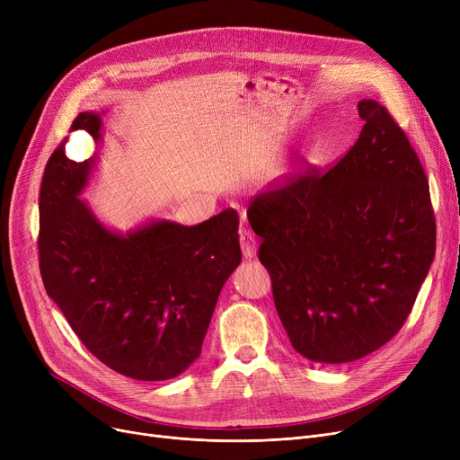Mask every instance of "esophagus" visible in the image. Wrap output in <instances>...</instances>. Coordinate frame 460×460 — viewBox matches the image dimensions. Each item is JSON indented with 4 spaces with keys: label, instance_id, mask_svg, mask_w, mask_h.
<instances>
[{
    "label": "esophagus",
    "instance_id": "34e87169",
    "mask_svg": "<svg viewBox=\"0 0 460 460\" xmlns=\"http://www.w3.org/2000/svg\"><path fill=\"white\" fill-rule=\"evenodd\" d=\"M240 248H243L244 259H253L257 253V240L250 231H240Z\"/></svg>",
    "mask_w": 460,
    "mask_h": 460
}]
</instances>
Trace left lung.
<instances>
[{
  "mask_svg": "<svg viewBox=\"0 0 460 460\" xmlns=\"http://www.w3.org/2000/svg\"><path fill=\"white\" fill-rule=\"evenodd\" d=\"M354 147L261 193L248 220L293 349L317 364L364 358L404 324L437 246L418 155L392 115L359 101Z\"/></svg>",
  "mask_w": 460,
  "mask_h": 460,
  "instance_id": "obj_1",
  "label": "left lung"
}]
</instances>
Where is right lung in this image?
<instances>
[{"mask_svg":"<svg viewBox=\"0 0 460 460\" xmlns=\"http://www.w3.org/2000/svg\"><path fill=\"white\" fill-rule=\"evenodd\" d=\"M84 111L72 130L102 143V115ZM99 155L65 156L44 169L39 198V267L48 296L93 356L136 380H169L201 354L222 287L243 261L238 214L199 226L151 217L117 231L82 199Z\"/></svg>","mask_w":460,"mask_h":460,"instance_id":"1","label":"right lung"}]
</instances>
